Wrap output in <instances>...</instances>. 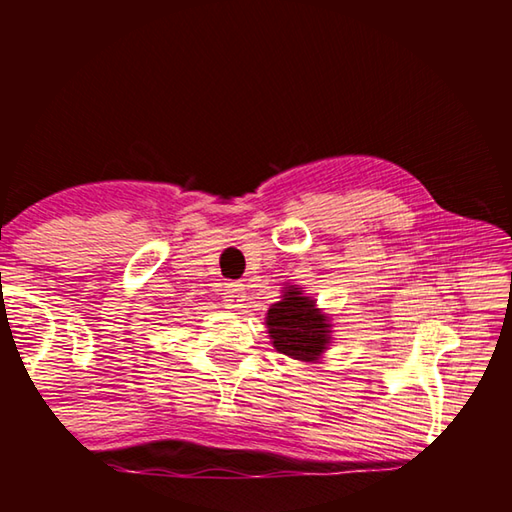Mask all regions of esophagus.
Returning <instances> with one entry per match:
<instances>
[{
    "label": "esophagus",
    "instance_id": "34e87169",
    "mask_svg": "<svg viewBox=\"0 0 512 512\" xmlns=\"http://www.w3.org/2000/svg\"><path fill=\"white\" fill-rule=\"evenodd\" d=\"M225 298H228L230 307H241V302L246 300V287L241 282H228L225 284Z\"/></svg>",
    "mask_w": 512,
    "mask_h": 512
}]
</instances>
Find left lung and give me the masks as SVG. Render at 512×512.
Here are the masks:
<instances>
[{
  "instance_id": "8db88e82",
  "label": "left lung",
  "mask_w": 512,
  "mask_h": 512,
  "mask_svg": "<svg viewBox=\"0 0 512 512\" xmlns=\"http://www.w3.org/2000/svg\"><path fill=\"white\" fill-rule=\"evenodd\" d=\"M266 327L268 336L273 339V348L296 361H318L332 341L329 316L296 284L284 289L280 302L268 309Z\"/></svg>"
}]
</instances>
